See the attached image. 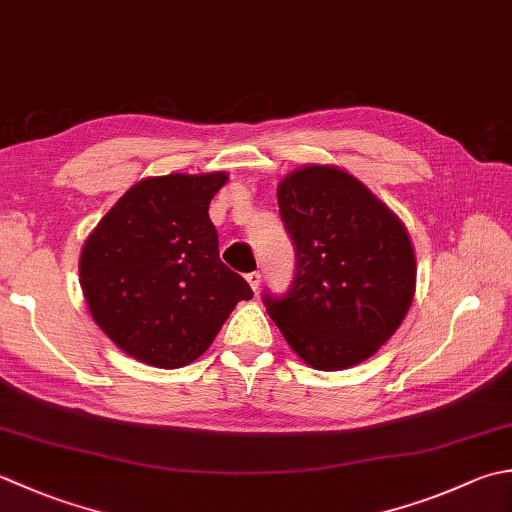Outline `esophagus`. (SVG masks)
Segmentation results:
<instances>
[{"mask_svg": "<svg viewBox=\"0 0 512 512\" xmlns=\"http://www.w3.org/2000/svg\"><path fill=\"white\" fill-rule=\"evenodd\" d=\"M246 282H248V286H250V288L257 290V288H259V284H262V275H259L257 270H255V273H248V275H246Z\"/></svg>", "mask_w": 512, "mask_h": 512, "instance_id": "34e87169", "label": "esophagus"}]
</instances>
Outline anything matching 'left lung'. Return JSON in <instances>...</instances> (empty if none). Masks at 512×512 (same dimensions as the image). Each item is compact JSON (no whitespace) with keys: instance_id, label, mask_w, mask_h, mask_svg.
Segmentation results:
<instances>
[{"instance_id":"obj_1","label":"left lung","mask_w":512,"mask_h":512,"mask_svg":"<svg viewBox=\"0 0 512 512\" xmlns=\"http://www.w3.org/2000/svg\"><path fill=\"white\" fill-rule=\"evenodd\" d=\"M277 202L297 264L282 299L264 295L270 319L310 368L366 362L402 326L415 297L417 259L404 222L333 164L288 173Z\"/></svg>"}]
</instances>
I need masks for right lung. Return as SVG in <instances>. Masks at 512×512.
I'll return each mask as SVG.
<instances>
[{
	"label": "right lung",
	"instance_id": "obj_1",
	"mask_svg": "<svg viewBox=\"0 0 512 512\" xmlns=\"http://www.w3.org/2000/svg\"><path fill=\"white\" fill-rule=\"evenodd\" d=\"M228 173L146 177L86 237L79 284L90 315L119 350L157 368L204 355L242 299L244 277L219 259L210 199Z\"/></svg>",
	"mask_w": 512,
	"mask_h": 512
}]
</instances>
